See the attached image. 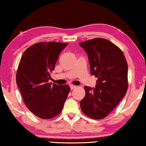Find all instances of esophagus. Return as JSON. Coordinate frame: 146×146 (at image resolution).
I'll return each instance as SVG.
<instances>
[{
  "label": "esophagus",
  "instance_id": "1",
  "mask_svg": "<svg viewBox=\"0 0 146 146\" xmlns=\"http://www.w3.org/2000/svg\"><path fill=\"white\" fill-rule=\"evenodd\" d=\"M76 86H74V85H70V89L71 90H73L74 89H76Z\"/></svg>",
  "mask_w": 146,
  "mask_h": 146
}]
</instances>
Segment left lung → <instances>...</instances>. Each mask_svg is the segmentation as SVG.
<instances>
[{"mask_svg":"<svg viewBox=\"0 0 146 146\" xmlns=\"http://www.w3.org/2000/svg\"><path fill=\"white\" fill-rule=\"evenodd\" d=\"M79 44L87 52L91 74L98 78L95 88L84 87L86 93L80 108L90 118L102 119L127 93L128 65L123 51L105 38H96Z\"/></svg>","mask_w":146,"mask_h":146,"instance_id":"obj_1","label":"left lung"}]
</instances>
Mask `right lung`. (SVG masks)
Wrapping results in <instances>:
<instances>
[{"instance_id":"1","label":"right lung","mask_w":146,"mask_h":146,"mask_svg":"<svg viewBox=\"0 0 146 146\" xmlns=\"http://www.w3.org/2000/svg\"><path fill=\"white\" fill-rule=\"evenodd\" d=\"M68 43L41 42L23 53L18 66L16 82L26 107L42 119H50L62 111L68 93V84L49 82L59 55Z\"/></svg>"}]
</instances>
